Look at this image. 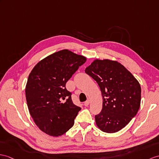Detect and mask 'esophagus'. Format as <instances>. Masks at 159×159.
<instances>
[{
  "label": "esophagus",
  "mask_w": 159,
  "mask_h": 159,
  "mask_svg": "<svg viewBox=\"0 0 159 159\" xmlns=\"http://www.w3.org/2000/svg\"><path fill=\"white\" fill-rule=\"evenodd\" d=\"M89 104H90V100H86V101L84 102V106L85 107H88Z\"/></svg>",
  "instance_id": "1"
}]
</instances>
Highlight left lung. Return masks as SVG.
Segmentation results:
<instances>
[{"mask_svg": "<svg viewBox=\"0 0 159 159\" xmlns=\"http://www.w3.org/2000/svg\"><path fill=\"white\" fill-rule=\"evenodd\" d=\"M98 83L103 98L96 124L106 133L125 127L137 114L141 102V87L136 78L117 61L98 59L85 69Z\"/></svg>", "mask_w": 159, "mask_h": 159, "instance_id": "obj_1", "label": "left lung"}]
</instances>
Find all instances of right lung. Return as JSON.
Here are the masks:
<instances>
[{
    "instance_id": "1",
    "label": "right lung",
    "mask_w": 159,
    "mask_h": 159,
    "mask_svg": "<svg viewBox=\"0 0 159 159\" xmlns=\"http://www.w3.org/2000/svg\"><path fill=\"white\" fill-rule=\"evenodd\" d=\"M86 57L67 49L50 55L35 65L28 76L25 97L30 115L42 131L53 137L71 128L81 108L65 88Z\"/></svg>"
}]
</instances>
